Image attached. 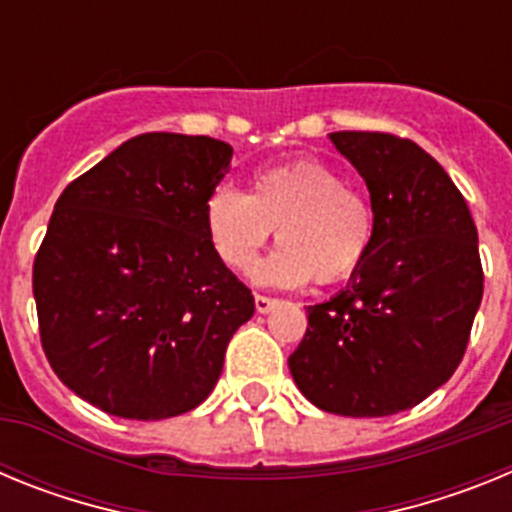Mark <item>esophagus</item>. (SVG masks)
Wrapping results in <instances>:
<instances>
[{
	"instance_id": "obj_1",
	"label": "esophagus",
	"mask_w": 512,
	"mask_h": 512,
	"mask_svg": "<svg viewBox=\"0 0 512 512\" xmlns=\"http://www.w3.org/2000/svg\"><path fill=\"white\" fill-rule=\"evenodd\" d=\"M256 312H261V315H266V312H271L274 307L279 305V300H274V297H264V295H256Z\"/></svg>"
}]
</instances>
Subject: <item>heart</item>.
I'll return each instance as SVG.
<instances>
[{
    "label": "heart",
    "mask_w": 512,
    "mask_h": 512,
    "mask_svg": "<svg viewBox=\"0 0 512 512\" xmlns=\"http://www.w3.org/2000/svg\"><path fill=\"white\" fill-rule=\"evenodd\" d=\"M205 230L228 269L248 274L277 230L279 248L256 269L277 289L333 284L364 266L377 235L369 197L348 187L333 166L295 158L256 171L251 189L220 184L205 202Z\"/></svg>",
    "instance_id": "heart-1"
}]
</instances>
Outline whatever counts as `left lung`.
<instances>
[{"label":"left lung","instance_id":"1","mask_svg":"<svg viewBox=\"0 0 512 512\" xmlns=\"http://www.w3.org/2000/svg\"><path fill=\"white\" fill-rule=\"evenodd\" d=\"M328 138L366 182L377 235L346 289L307 307L289 372L325 413L384 418L449 382L464 356L485 282L477 228L418 143L356 130Z\"/></svg>","mask_w":512,"mask_h":512}]
</instances>
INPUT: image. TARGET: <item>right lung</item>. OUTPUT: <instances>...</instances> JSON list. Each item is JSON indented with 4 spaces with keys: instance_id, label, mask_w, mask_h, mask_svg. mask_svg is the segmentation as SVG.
<instances>
[{
    "instance_id": "right-lung-1",
    "label": "right lung",
    "mask_w": 512,
    "mask_h": 512,
    "mask_svg": "<svg viewBox=\"0 0 512 512\" xmlns=\"http://www.w3.org/2000/svg\"><path fill=\"white\" fill-rule=\"evenodd\" d=\"M233 148L143 133L63 189L33 266L40 341L71 392L104 413L164 420L215 390L251 289L220 261L205 202Z\"/></svg>"
}]
</instances>
